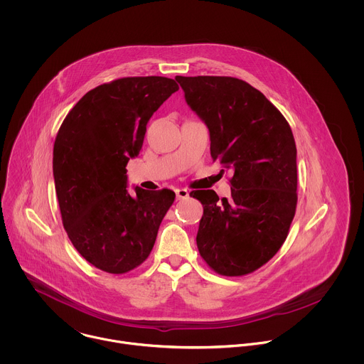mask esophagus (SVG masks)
<instances>
[{"label": "esophagus", "instance_id": "obj_1", "mask_svg": "<svg viewBox=\"0 0 364 364\" xmlns=\"http://www.w3.org/2000/svg\"><path fill=\"white\" fill-rule=\"evenodd\" d=\"M175 193H176V199H178V200L189 198V191H188V189H176Z\"/></svg>", "mask_w": 364, "mask_h": 364}]
</instances>
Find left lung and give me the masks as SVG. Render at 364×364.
Listing matches in <instances>:
<instances>
[{"label": "left lung", "instance_id": "obj_1", "mask_svg": "<svg viewBox=\"0 0 364 364\" xmlns=\"http://www.w3.org/2000/svg\"><path fill=\"white\" fill-rule=\"evenodd\" d=\"M176 81L208 126L213 161L234 172L230 199L220 200L214 191L191 193L203 205L199 252L223 276L248 274L276 255L296 213L291 129L277 107L242 80L178 75Z\"/></svg>", "mask_w": 364, "mask_h": 364}]
</instances>
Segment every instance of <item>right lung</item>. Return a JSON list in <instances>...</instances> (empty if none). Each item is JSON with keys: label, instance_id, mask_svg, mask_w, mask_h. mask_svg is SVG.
<instances>
[{"label": "right lung", "instance_id": "add662e5", "mask_svg": "<svg viewBox=\"0 0 364 364\" xmlns=\"http://www.w3.org/2000/svg\"><path fill=\"white\" fill-rule=\"evenodd\" d=\"M179 90L166 77H127L87 92L68 112L53 149V176L63 225L95 267L122 274L149 258L159 224L175 200L169 189L127 192L130 158L147 123Z\"/></svg>", "mask_w": 364, "mask_h": 364}]
</instances>
